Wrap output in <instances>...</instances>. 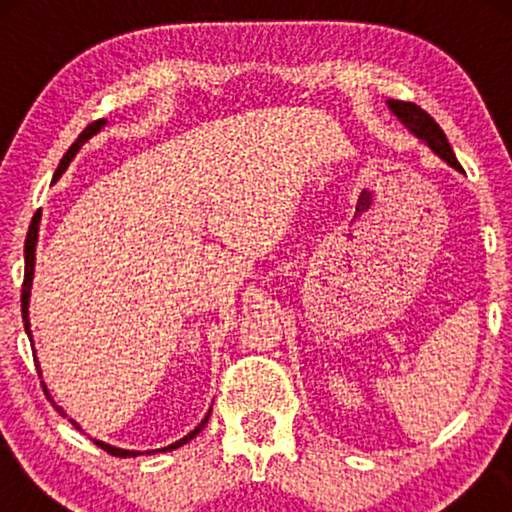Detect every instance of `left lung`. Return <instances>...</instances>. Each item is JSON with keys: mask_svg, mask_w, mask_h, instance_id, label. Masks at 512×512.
I'll list each match as a JSON object with an SVG mask.
<instances>
[{"mask_svg": "<svg viewBox=\"0 0 512 512\" xmlns=\"http://www.w3.org/2000/svg\"><path fill=\"white\" fill-rule=\"evenodd\" d=\"M387 104H389V109L396 114L398 121H401L405 128L412 132V135L422 139V142L429 146V149L436 153L438 158H443L447 165L454 167V170L464 172V167L459 165L457 156H454L450 142H447L445 132L440 130V125L433 121V118L426 114L424 109H419L417 104H412V102H401V100H387Z\"/></svg>", "mask_w": 512, "mask_h": 512, "instance_id": "1", "label": "left lung"}]
</instances>
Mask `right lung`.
I'll use <instances>...</instances> for the list:
<instances>
[{"label": "right lung", "mask_w": 512, "mask_h": 512, "mask_svg": "<svg viewBox=\"0 0 512 512\" xmlns=\"http://www.w3.org/2000/svg\"><path fill=\"white\" fill-rule=\"evenodd\" d=\"M104 125V121H95V123H90L86 130L81 132L79 135V139H76V142L69 146V151L65 153V158L60 160V167L58 170H55V177L53 179H60V174L67 170V165H69V160H72L74 156H76V151L81 149V144L86 142V139H90L95 135V132H100V128ZM39 219L41 216H34L32 219V223H30V230H27V240H25V279H23V296H20V307H23V321H25V331H27V338H30V342H32V331H30V319H27V314H30V289H32V277H34V251H37V237H39ZM37 361V359H34ZM37 370H39V377H41V368H39V363H37ZM41 387H44V394H46V398L48 401H51V405L55 410L60 412L62 417H67L65 412H62V408L60 405H55V401L51 398V394H48V389H46V384L41 382ZM207 419H209V415H205V419H202V422L195 426V429L188 433V436H184L181 440H177V443H172V445H167V447H163V450L160 452H170V450H177V447H181V445H186L188 440L191 438H195L198 436V433L205 429V424H207ZM69 422H72L76 429H79V424L74 422V419H69ZM93 443L97 445V447H102L104 452H109L111 457H137L139 452H132V450H121V447H114V445H107V443H102V440H93ZM158 452V450H156ZM151 454V452H149Z\"/></svg>", "instance_id": "1"}]
</instances>
